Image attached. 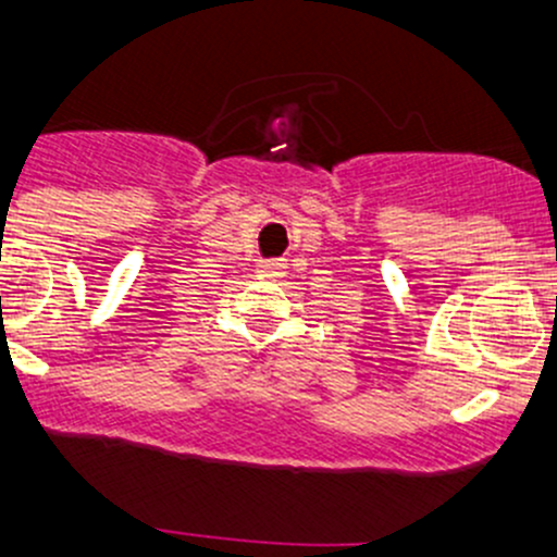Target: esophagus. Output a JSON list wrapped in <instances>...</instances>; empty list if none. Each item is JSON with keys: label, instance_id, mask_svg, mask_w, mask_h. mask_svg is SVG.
I'll use <instances>...</instances> for the list:
<instances>
[{"label": "esophagus", "instance_id": "obj_1", "mask_svg": "<svg viewBox=\"0 0 557 557\" xmlns=\"http://www.w3.org/2000/svg\"><path fill=\"white\" fill-rule=\"evenodd\" d=\"M258 268L260 273H265V276H281V268H284V263H281V260H263Z\"/></svg>", "mask_w": 557, "mask_h": 557}]
</instances>
